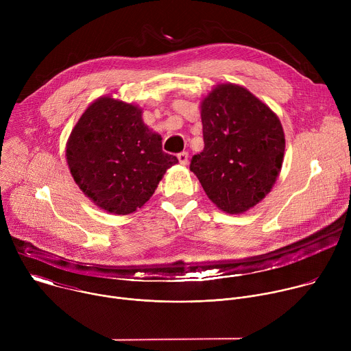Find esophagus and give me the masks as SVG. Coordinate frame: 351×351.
Returning a JSON list of instances; mask_svg holds the SVG:
<instances>
[{"label": "esophagus", "instance_id": "1", "mask_svg": "<svg viewBox=\"0 0 351 351\" xmlns=\"http://www.w3.org/2000/svg\"><path fill=\"white\" fill-rule=\"evenodd\" d=\"M178 160H179V162H180L182 165H186L187 161H189V154H187L186 152H182V153L178 154Z\"/></svg>", "mask_w": 351, "mask_h": 351}]
</instances>
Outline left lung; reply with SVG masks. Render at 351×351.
<instances>
[{
	"mask_svg": "<svg viewBox=\"0 0 351 351\" xmlns=\"http://www.w3.org/2000/svg\"><path fill=\"white\" fill-rule=\"evenodd\" d=\"M204 149L193 156L211 202L241 214L271 191L283 162L285 134L278 117L247 88L221 84L202 104Z\"/></svg>",
	"mask_w": 351,
	"mask_h": 351,
	"instance_id": "8db88e82",
	"label": "left lung"
}]
</instances>
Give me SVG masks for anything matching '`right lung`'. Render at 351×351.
Wrapping results in <instances>:
<instances>
[{
  "instance_id": "1",
  "label": "right lung",
  "mask_w": 351,
  "mask_h": 351,
  "mask_svg": "<svg viewBox=\"0 0 351 351\" xmlns=\"http://www.w3.org/2000/svg\"><path fill=\"white\" fill-rule=\"evenodd\" d=\"M143 123L141 110L98 98L73 128L66 160L83 193L103 210L126 215L148 202L175 156Z\"/></svg>"
}]
</instances>
